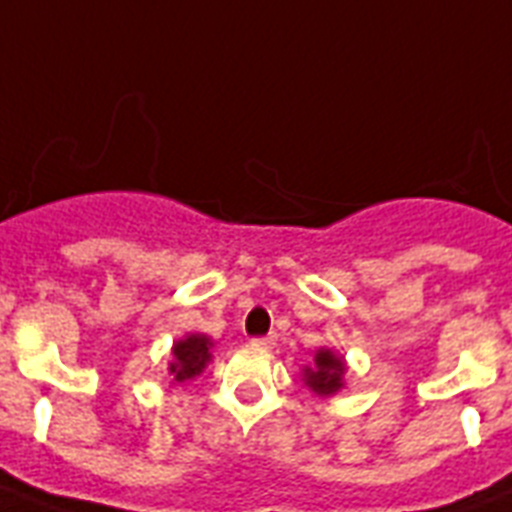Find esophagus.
<instances>
[{
	"label": "esophagus",
	"instance_id": "obj_1",
	"mask_svg": "<svg viewBox=\"0 0 512 512\" xmlns=\"http://www.w3.org/2000/svg\"><path fill=\"white\" fill-rule=\"evenodd\" d=\"M252 345H255V348L271 350V348H273V345H276V335H265V337H255V340H252Z\"/></svg>",
	"mask_w": 512,
	"mask_h": 512
}]
</instances>
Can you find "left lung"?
<instances>
[{"label": "left lung", "mask_w": 512, "mask_h": 512, "mask_svg": "<svg viewBox=\"0 0 512 512\" xmlns=\"http://www.w3.org/2000/svg\"><path fill=\"white\" fill-rule=\"evenodd\" d=\"M342 377H345V361H342V356H337L335 350L329 348L316 350L313 364L303 369L305 385L313 393H319V396H335L337 390L345 385Z\"/></svg>", "instance_id": "obj_1"}]
</instances>
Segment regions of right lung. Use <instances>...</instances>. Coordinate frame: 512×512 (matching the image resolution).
Returning a JSON list of instances; mask_svg holds the SVG:
<instances>
[{"instance_id": "obj_1", "label": "right lung", "mask_w": 512, "mask_h": 512, "mask_svg": "<svg viewBox=\"0 0 512 512\" xmlns=\"http://www.w3.org/2000/svg\"><path fill=\"white\" fill-rule=\"evenodd\" d=\"M209 348H212V340L207 335H185L183 340H177L172 345L170 361L172 382H188L204 372V366L212 358Z\"/></svg>"}]
</instances>
